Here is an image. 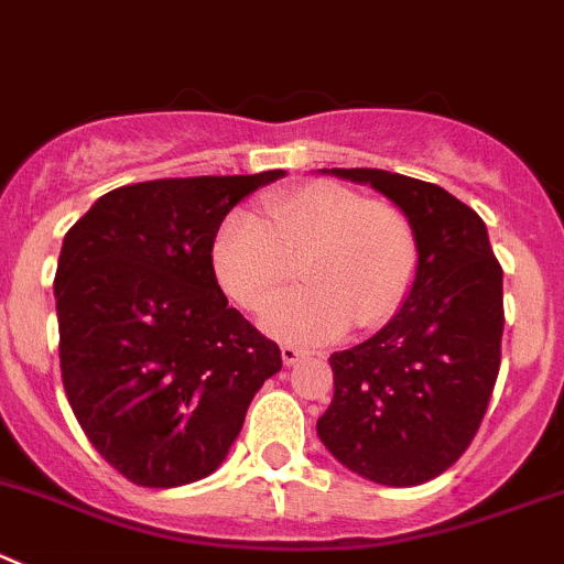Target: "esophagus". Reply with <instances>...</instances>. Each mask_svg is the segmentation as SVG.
<instances>
[{"instance_id":"1","label":"esophagus","mask_w":564,"mask_h":564,"mask_svg":"<svg viewBox=\"0 0 564 564\" xmlns=\"http://www.w3.org/2000/svg\"><path fill=\"white\" fill-rule=\"evenodd\" d=\"M306 350H303V347H294V345H283L281 347V359H283V365L286 367H292V365H297L300 359H306Z\"/></svg>"}]
</instances>
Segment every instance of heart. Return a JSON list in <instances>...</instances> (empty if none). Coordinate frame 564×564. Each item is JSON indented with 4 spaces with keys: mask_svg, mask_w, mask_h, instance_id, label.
Returning a JSON list of instances; mask_svg holds the SVG:
<instances>
[{
    "mask_svg": "<svg viewBox=\"0 0 564 564\" xmlns=\"http://www.w3.org/2000/svg\"><path fill=\"white\" fill-rule=\"evenodd\" d=\"M264 217L230 214L210 241V272L245 312L264 308L292 278L294 289L261 317L267 334L323 345L350 325L376 328L403 306L417 275L414 225L398 205L334 181H308L264 199Z\"/></svg>",
    "mask_w": 564,
    "mask_h": 564,
    "instance_id": "obj_1",
    "label": "heart"
}]
</instances>
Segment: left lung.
<instances>
[{
    "label": "left lung",
    "mask_w": 564,
    "mask_h": 564,
    "mask_svg": "<svg viewBox=\"0 0 564 564\" xmlns=\"http://www.w3.org/2000/svg\"><path fill=\"white\" fill-rule=\"evenodd\" d=\"M370 183L414 225L417 275L376 336L330 356L325 448L387 487L448 470L481 425L501 370L503 270L470 205L434 183L383 170H330Z\"/></svg>",
    "instance_id": "8db88e82"
}]
</instances>
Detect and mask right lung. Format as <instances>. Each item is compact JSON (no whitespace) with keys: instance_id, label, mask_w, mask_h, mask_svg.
Wrapping results in <instances>:
<instances>
[{"instance_id":"right-lung-1","label":"right lung","mask_w":564,"mask_h":564,"mask_svg":"<svg viewBox=\"0 0 564 564\" xmlns=\"http://www.w3.org/2000/svg\"><path fill=\"white\" fill-rule=\"evenodd\" d=\"M283 170L161 177L102 194L63 239L55 272L61 372L88 442L139 487L217 470L281 347L210 272L228 210Z\"/></svg>"}]
</instances>
